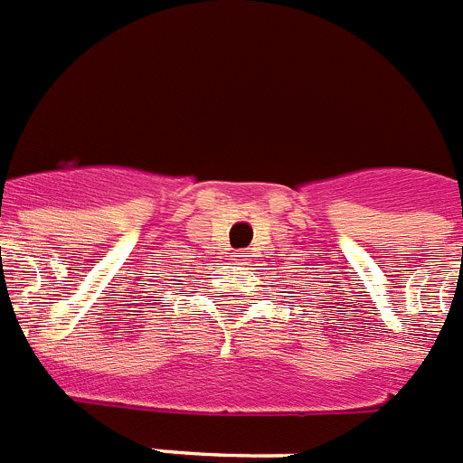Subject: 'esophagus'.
<instances>
[{
	"mask_svg": "<svg viewBox=\"0 0 463 463\" xmlns=\"http://www.w3.org/2000/svg\"><path fill=\"white\" fill-rule=\"evenodd\" d=\"M231 260H235V263H244V254L242 251H232Z\"/></svg>",
	"mask_w": 463,
	"mask_h": 463,
	"instance_id": "34e87169",
	"label": "esophagus"
}]
</instances>
